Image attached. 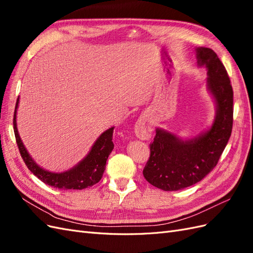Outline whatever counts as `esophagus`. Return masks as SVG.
<instances>
[{
  "mask_svg": "<svg viewBox=\"0 0 253 253\" xmlns=\"http://www.w3.org/2000/svg\"><path fill=\"white\" fill-rule=\"evenodd\" d=\"M151 126L145 119H139L135 125V135L141 140H148L151 138Z\"/></svg>",
  "mask_w": 253,
  "mask_h": 253,
  "instance_id": "34e87169",
  "label": "esophagus"
}]
</instances>
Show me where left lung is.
I'll use <instances>...</instances> for the list:
<instances>
[{
  "label": "left lung",
  "mask_w": 253,
  "mask_h": 253,
  "mask_svg": "<svg viewBox=\"0 0 253 253\" xmlns=\"http://www.w3.org/2000/svg\"><path fill=\"white\" fill-rule=\"evenodd\" d=\"M197 65L207 68V88L215 103L212 126L193 138L156 128L143 176L152 186L178 191L201 181L216 166L231 136L233 90L226 68L211 48L196 47Z\"/></svg>",
  "instance_id": "1"
}]
</instances>
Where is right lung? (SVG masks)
Segmentation results:
<instances>
[{
    "label": "right lung",
    "mask_w": 253,
    "mask_h": 253,
    "mask_svg": "<svg viewBox=\"0 0 253 253\" xmlns=\"http://www.w3.org/2000/svg\"><path fill=\"white\" fill-rule=\"evenodd\" d=\"M19 100L20 98H18L16 110H14L13 129L20 154L32 173L46 185L61 190H82L99 182L104 173L106 160H108L109 155L114 149V143L112 141L114 126L106 129L98 137L87 155L72 169L60 173L50 172L38 165L23 144L17 127V110Z\"/></svg>",
    "instance_id": "1"
}]
</instances>
